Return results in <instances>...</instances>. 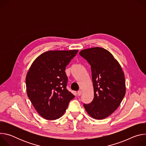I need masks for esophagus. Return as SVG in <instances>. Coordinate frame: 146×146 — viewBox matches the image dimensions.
Returning <instances> with one entry per match:
<instances>
[{"label": "esophagus", "instance_id": "obj_1", "mask_svg": "<svg viewBox=\"0 0 146 146\" xmlns=\"http://www.w3.org/2000/svg\"><path fill=\"white\" fill-rule=\"evenodd\" d=\"M81 94H82V91L80 90V91H78V92H77V95H78V96H80L81 95Z\"/></svg>", "mask_w": 146, "mask_h": 146}]
</instances>
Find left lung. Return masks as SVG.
<instances>
[{"label":"left lung","mask_w":146,"mask_h":146,"mask_svg":"<svg viewBox=\"0 0 146 146\" xmlns=\"http://www.w3.org/2000/svg\"><path fill=\"white\" fill-rule=\"evenodd\" d=\"M80 55L91 65L94 97L92 102L84 104L92 118L103 119L118 108L126 92L123 72L113 55L102 47L81 50Z\"/></svg>","instance_id":"8db88e82"}]
</instances>
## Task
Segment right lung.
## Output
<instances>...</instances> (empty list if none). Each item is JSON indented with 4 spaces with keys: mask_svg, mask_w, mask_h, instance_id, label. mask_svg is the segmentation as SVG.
<instances>
[{
    "mask_svg": "<svg viewBox=\"0 0 146 146\" xmlns=\"http://www.w3.org/2000/svg\"><path fill=\"white\" fill-rule=\"evenodd\" d=\"M78 50L48 51L33 62L26 76L27 93L37 112L48 120L56 119L65 113L74 98L66 90L65 72Z\"/></svg>",
    "mask_w": 146,
    "mask_h": 146,
    "instance_id": "add662e5",
    "label": "right lung"
}]
</instances>
